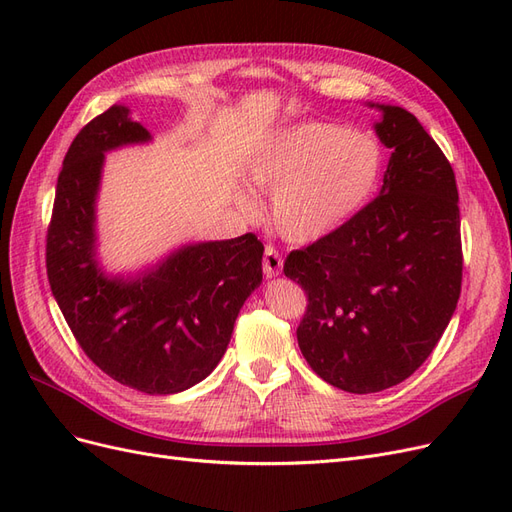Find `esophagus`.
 Returning <instances> with one entry per match:
<instances>
[{"instance_id":"34e87169","label":"esophagus","mask_w":512,"mask_h":512,"mask_svg":"<svg viewBox=\"0 0 512 512\" xmlns=\"http://www.w3.org/2000/svg\"><path fill=\"white\" fill-rule=\"evenodd\" d=\"M282 265H284V260H282L280 252H277L273 245H267L265 254H262V271H265L267 277H277L282 273Z\"/></svg>"}]
</instances>
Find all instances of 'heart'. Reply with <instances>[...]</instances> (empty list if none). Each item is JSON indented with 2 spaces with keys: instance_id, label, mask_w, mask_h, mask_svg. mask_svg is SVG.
Returning a JSON list of instances; mask_svg holds the SVG:
<instances>
[{
  "instance_id": "1",
  "label": "heart",
  "mask_w": 512,
  "mask_h": 512,
  "mask_svg": "<svg viewBox=\"0 0 512 512\" xmlns=\"http://www.w3.org/2000/svg\"><path fill=\"white\" fill-rule=\"evenodd\" d=\"M384 151L374 136L329 121L277 134L252 168L262 192H275L271 218L290 241H314L346 224L374 196ZM245 209H254L243 198Z\"/></svg>"
}]
</instances>
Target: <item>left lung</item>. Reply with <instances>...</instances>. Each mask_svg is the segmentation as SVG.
I'll return each mask as SVG.
<instances>
[{
	"instance_id": "obj_1",
	"label": "left lung",
	"mask_w": 512,
	"mask_h": 512,
	"mask_svg": "<svg viewBox=\"0 0 512 512\" xmlns=\"http://www.w3.org/2000/svg\"><path fill=\"white\" fill-rule=\"evenodd\" d=\"M380 108L376 132L393 149L380 196L284 262L307 294L297 329L305 361L359 395L391 389L427 361L463 271L451 162L406 108Z\"/></svg>"
}]
</instances>
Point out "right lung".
Segmentation results:
<instances>
[{
    "mask_svg": "<svg viewBox=\"0 0 512 512\" xmlns=\"http://www.w3.org/2000/svg\"><path fill=\"white\" fill-rule=\"evenodd\" d=\"M111 106L76 134L59 170L46 230V275L76 342L106 376L147 395L205 380L226 352L241 305L262 282L254 232L188 245L143 280H108L94 258V203L104 151L149 141Z\"/></svg>",
    "mask_w": 512,
    "mask_h": 512,
    "instance_id": "add662e5",
    "label": "right lung"
}]
</instances>
